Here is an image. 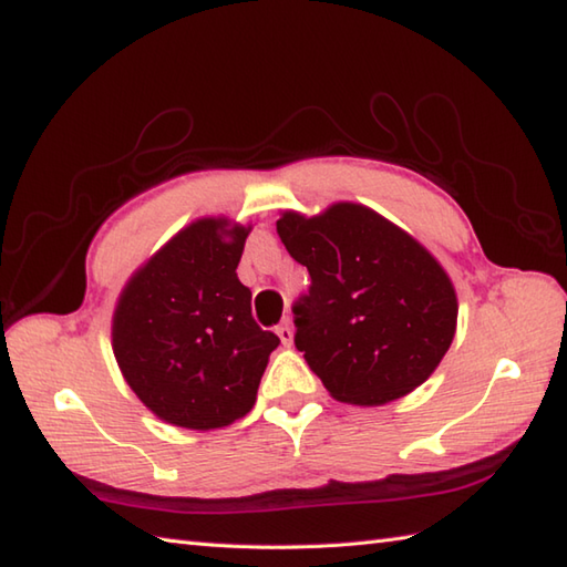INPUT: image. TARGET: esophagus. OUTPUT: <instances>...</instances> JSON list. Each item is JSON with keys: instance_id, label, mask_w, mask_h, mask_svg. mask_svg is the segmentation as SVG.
<instances>
[{"instance_id": "1", "label": "esophagus", "mask_w": 567, "mask_h": 567, "mask_svg": "<svg viewBox=\"0 0 567 567\" xmlns=\"http://www.w3.org/2000/svg\"><path fill=\"white\" fill-rule=\"evenodd\" d=\"M277 336H280L282 346H292L295 331H292V321H290V319H285V321L280 323V327H277Z\"/></svg>"}]
</instances>
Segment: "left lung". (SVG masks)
<instances>
[{
	"label": "left lung",
	"mask_w": 567,
	"mask_h": 567,
	"mask_svg": "<svg viewBox=\"0 0 567 567\" xmlns=\"http://www.w3.org/2000/svg\"><path fill=\"white\" fill-rule=\"evenodd\" d=\"M287 252L311 287L295 311V346L333 400L378 406L426 382L455 336L457 299L441 262L363 204L285 212Z\"/></svg>",
	"instance_id": "obj_1"
}]
</instances>
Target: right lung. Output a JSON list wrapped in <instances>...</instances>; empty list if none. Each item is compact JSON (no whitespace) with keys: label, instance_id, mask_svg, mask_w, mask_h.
<instances>
[{"label":"right lung","instance_id":"obj_1","mask_svg":"<svg viewBox=\"0 0 567 567\" xmlns=\"http://www.w3.org/2000/svg\"><path fill=\"white\" fill-rule=\"evenodd\" d=\"M250 226L199 219L126 282L112 321L128 388L173 426L221 429L246 416L280 343L250 315L236 268Z\"/></svg>","mask_w":567,"mask_h":567}]
</instances>
